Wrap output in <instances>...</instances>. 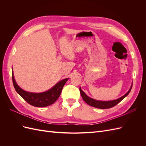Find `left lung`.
Here are the masks:
<instances>
[{
  "label": "left lung",
  "mask_w": 146,
  "mask_h": 146,
  "mask_svg": "<svg viewBox=\"0 0 146 146\" xmlns=\"http://www.w3.org/2000/svg\"><path fill=\"white\" fill-rule=\"evenodd\" d=\"M131 88H132V85L130 88V90H129V91H128L125 94L121 97L120 98H119L116 100H109V101H100V100H97L92 99V98H90L89 96H88L85 93V92L82 91L81 88H80V94H81V96L82 97L83 100L89 105L91 106V107L100 108V109H107V108H112V107H114L115 105H116L118 103L120 102L122 100L124 99L125 97L129 94V92H130V91L131 90Z\"/></svg>",
  "instance_id": "obj_1"
}]
</instances>
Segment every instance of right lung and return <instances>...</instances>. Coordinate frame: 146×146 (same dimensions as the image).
<instances>
[{"instance_id":"obj_1","label":"right lung","mask_w":146,"mask_h":146,"mask_svg":"<svg viewBox=\"0 0 146 146\" xmlns=\"http://www.w3.org/2000/svg\"><path fill=\"white\" fill-rule=\"evenodd\" d=\"M12 78L13 85L17 93L30 105L36 107H44L54 104L58 99L64 85L69 79L67 78L60 81L47 91L35 93L25 91L17 85L13 72H12Z\"/></svg>"}]
</instances>
